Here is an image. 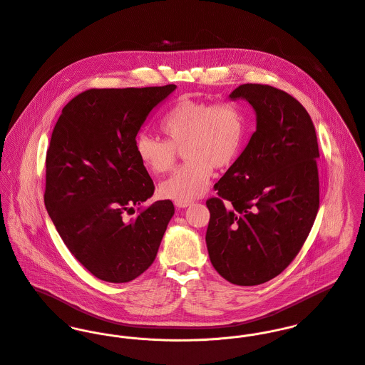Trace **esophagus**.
<instances>
[{"mask_svg":"<svg viewBox=\"0 0 365 365\" xmlns=\"http://www.w3.org/2000/svg\"><path fill=\"white\" fill-rule=\"evenodd\" d=\"M177 208H187L191 205V201H174Z\"/></svg>","mask_w":365,"mask_h":365,"instance_id":"esophagus-1","label":"esophagus"}]
</instances>
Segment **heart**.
Instances as JSON below:
<instances>
[{
	"label": "heart",
	"mask_w": 365,
	"mask_h": 365,
	"mask_svg": "<svg viewBox=\"0 0 365 365\" xmlns=\"http://www.w3.org/2000/svg\"><path fill=\"white\" fill-rule=\"evenodd\" d=\"M167 140L139 135L135 143L142 164L155 174L170 173L178 150L187 161L160 185V194L174 201H192L208 190L215 168L230 165L240 155L247 135L243 109L233 103L209 104L184 98L161 119Z\"/></svg>",
	"instance_id": "heart-1"
}]
</instances>
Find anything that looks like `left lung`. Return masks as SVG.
<instances>
[{
    "label": "left lung",
    "instance_id": "8db88e82",
    "mask_svg": "<svg viewBox=\"0 0 365 365\" xmlns=\"http://www.w3.org/2000/svg\"><path fill=\"white\" fill-rule=\"evenodd\" d=\"M256 110V132L213 185L207 246L229 282L259 285L281 274L302 249L319 209V148L312 119L288 93L262 84L239 86ZM227 204H224V201Z\"/></svg>",
    "mask_w": 365,
    "mask_h": 365
}]
</instances>
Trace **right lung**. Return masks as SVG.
Here are the masks:
<instances>
[{
    "mask_svg": "<svg viewBox=\"0 0 365 365\" xmlns=\"http://www.w3.org/2000/svg\"><path fill=\"white\" fill-rule=\"evenodd\" d=\"M175 88H91L63 108L53 129L45 207L70 253L106 282L145 272L174 215L164 200L128 217L155 192L136 155V136Z\"/></svg>",
    "mask_w": 365,
    "mask_h": 365,
    "instance_id": "obj_1",
    "label": "right lung"
}]
</instances>
